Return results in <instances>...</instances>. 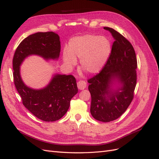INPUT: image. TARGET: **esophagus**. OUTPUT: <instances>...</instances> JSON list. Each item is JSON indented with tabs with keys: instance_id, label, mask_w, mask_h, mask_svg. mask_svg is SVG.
Here are the masks:
<instances>
[{
	"instance_id": "1",
	"label": "esophagus",
	"mask_w": 159,
	"mask_h": 159,
	"mask_svg": "<svg viewBox=\"0 0 159 159\" xmlns=\"http://www.w3.org/2000/svg\"><path fill=\"white\" fill-rule=\"evenodd\" d=\"M78 88L80 90H83L86 88V85H87V84H86L85 81L80 80L78 82Z\"/></svg>"
}]
</instances>
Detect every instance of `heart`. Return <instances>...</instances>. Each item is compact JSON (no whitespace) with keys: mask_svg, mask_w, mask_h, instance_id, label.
I'll use <instances>...</instances> for the list:
<instances>
[{"mask_svg":"<svg viewBox=\"0 0 159 159\" xmlns=\"http://www.w3.org/2000/svg\"><path fill=\"white\" fill-rule=\"evenodd\" d=\"M111 52V44L107 37L86 34L70 41L68 50L63 51V61L68 70L77 64V60L89 74H97L103 69Z\"/></svg>","mask_w":159,"mask_h":159,"instance_id":"obj_1","label":"heart"}]
</instances>
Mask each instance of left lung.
<instances>
[{
	"instance_id": "8db88e82",
	"label": "left lung",
	"mask_w": 159,
	"mask_h": 159,
	"mask_svg": "<svg viewBox=\"0 0 159 159\" xmlns=\"http://www.w3.org/2000/svg\"><path fill=\"white\" fill-rule=\"evenodd\" d=\"M104 29L111 33L115 42L102 70L88 80V89L91 115L98 121L109 122L121 116L132 102L137 61L133 47L125 38L113 28Z\"/></svg>"
}]
</instances>
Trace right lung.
Returning a JSON list of instances; mask_svg holds the SVG:
<instances>
[{"label":"right lung","instance_id":"right-lung-1","mask_svg":"<svg viewBox=\"0 0 159 159\" xmlns=\"http://www.w3.org/2000/svg\"><path fill=\"white\" fill-rule=\"evenodd\" d=\"M61 50L60 37L53 32H36L18 45L13 57L14 85L25 107L44 121H55L68 111L71 98L78 93L75 78L71 75L55 74L41 89L28 87L20 75V66L26 57L38 56L46 61L57 60Z\"/></svg>","mask_w":159,"mask_h":159}]
</instances>
